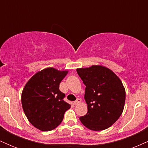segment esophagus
<instances>
[{
  "label": "esophagus",
  "mask_w": 148,
  "mask_h": 148,
  "mask_svg": "<svg viewBox=\"0 0 148 148\" xmlns=\"http://www.w3.org/2000/svg\"><path fill=\"white\" fill-rule=\"evenodd\" d=\"M81 99H79V98H78V99H76V101H74V104H75V105L78 104V103H79L80 102H81Z\"/></svg>",
  "instance_id": "esophagus-1"
}]
</instances>
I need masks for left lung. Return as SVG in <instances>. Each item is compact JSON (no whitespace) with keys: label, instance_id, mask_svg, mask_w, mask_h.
Returning <instances> with one entry per match:
<instances>
[{"label":"left lung","instance_id":"1","mask_svg":"<svg viewBox=\"0 0 148 148\" xmlns=\"http://www.w3.org/2000/svg\"><path fill=\"white\" fill-rule=\"evenodd\" d=\"M85 86L88 113L80 117L85 127L93 131L106 130L114 124L123 113L125 89L111 69L101 65L76 69Z\"/></svg>","mask_w":148,"mask_h":148}]
</instances>
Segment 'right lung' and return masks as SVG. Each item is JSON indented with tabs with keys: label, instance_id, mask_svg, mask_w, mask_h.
<instances>
[{
	"label": "right lung",
	"instance_id": "right-lung-1",
	"mask_svg": "<svg viewBox=\"0 0 148 148\" xmlns=\"http://www.w3.org/2000/svg\"><path fill=\"white\" fill-rule=\"evenodd\" d=\"M67 72L46 68L25 84L21 94L22 107L28 121L38 130L49 132L56 128L71 107L63 100L65 95L59 90Z\"/></svg>",
	"mask_w": 148,
	"mask_h": 148
}]
</instances>
